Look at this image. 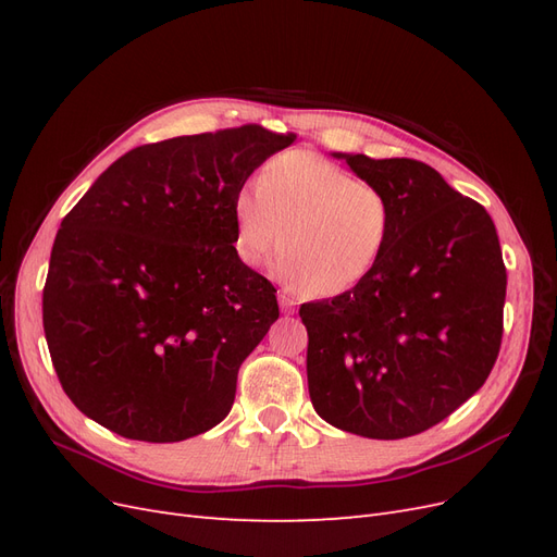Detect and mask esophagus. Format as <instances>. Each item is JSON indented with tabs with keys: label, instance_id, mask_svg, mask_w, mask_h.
Returning <instances> with one entry per match:
<instances>
[{
	"label": "esophagus",
	"instance_id": "obj_1",
	"mask_svg": "<svg viewBox=\"0 0 557 557\" xmlns=\"http://www.w3.org/2000/svg\"><path fill=\"white\" fill-rule=\"evenodd\" d=\"M278 305H281V311L283 313H295V297L288 288L278 290Z\"/></svg>",
	"mask_w": 557,
	"mask_h": 557
}]
</instances>
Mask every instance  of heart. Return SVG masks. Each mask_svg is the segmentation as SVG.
Masks as SVG:
<instances>
[{"label":"heart","mask_w":557,"mask_h":557,"mask_svg":"<svg viewBox=\"0 0 557 557\" xmlns=\"http://www.w3.org/2000/svg\"><path fill=\"white\" fill-rule=\"evenodd\" d=\"M234 223L246 264L262 267L281 244V278L330 297L356 288L376 267L393 207L379 185L311 150H288L262 164L256 188L234 197Z\"/></svg>","instance_id":"obj_1"}]
</instances>
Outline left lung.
Listing matches in <instances>:
<instances>
[{
  "label": "left lung",
  "mask_w": 557,
  "mask_h": 557,
  "mask_svg": "<svg viewBox=\"0 0 557 557\" xmlns=\"http://www.w3.org/2000/svg\"><path fill=\"white\" fill-rule=\"evenodd\" d=\"M393 207L356 288L301 305L315 413L369 440L442 423L485 383L502 344L507 267L493 218L430 164L332 153Z\"/></svg>",
  "instance_id": "8db88e82"
}]
</instances>
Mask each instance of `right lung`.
Returning <instances> with one entry per match:
<instances>
[{
    "instance_id": "right-lung-1",
    "label": "right lung",
    "mask_w": 557,
    "mask_h": 557,
    "mask_svg": "<svg viewBox=\"0 0 557 557\" xmlns=\"http://www.w3.org/2000/svg\"><path fill=\"white\" fill-rule=\"evenodd\" d=\"M293 141L242 125L146 144L64 215L44 332L78 411L150 444L190 440L230 413L242 362L278 318L276 288L234 248V197Z\"/></svg>"
}]
</instances>
